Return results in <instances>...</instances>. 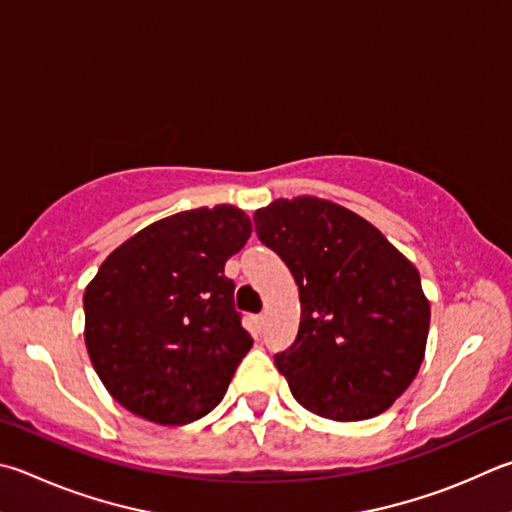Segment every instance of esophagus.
Wrapping results in <instances>:
<instances>
[{"label":"esophagus","mask_w":512,"mask_h":512,"mask_svg":"<svg viewBox=\"0 0 512 512\" xmlns=\"http://www.w3.org/2000/svg\"><path fill=\"white\" fill-rule=\"evenodd\" d=\"M253 327H255L257 333L262 331V327H264V315H253Z\"/></svg>","instance_id":"1"}]
</instances>
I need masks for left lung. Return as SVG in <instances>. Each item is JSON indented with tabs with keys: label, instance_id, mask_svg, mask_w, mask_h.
I'll list each match as a JSON object with an SVG mask.
<instances>
[{
	"label": "left lung",
	"instance_id": "left-lung-1",
	"mask_svg": "<svg viewBox=\"0 0 512 512\" xmlns=\"http://www.w3.org/2000/svg\"><path fill=\"white\" fill-rule=\"evenodd\" d=\"M253 221L300 291L297 338L275 353L295 401L331 421L383 414L425 356L430 302L414 264L369 221L324 199H277Z\"/></svg>",
	"mask_w": 512,
	"mask_h": 512
}]
</instances>
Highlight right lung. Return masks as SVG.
<instances>
[{
  "label": "right lung",
  "mask_w": 512,
  "mask_h": 512,
  "mask_svg": "<svg viewBox=\"0 0 512 512\" xmlns=\"http://www.w3.org/2000/svg\"><path fill=\"white\" fill-rule=\"evenodd\" d=\"M253 232L215 206L154 221L111 253L85 291V342L102 385L129 412L185 425L221 403L253 347L228 259Z\"/></svg>",
  "instance_id": "obj_1"
}]
</instances>
